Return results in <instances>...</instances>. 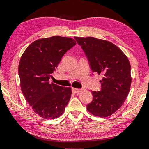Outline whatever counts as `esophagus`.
Masks as SVG:
<instances>
[{
  "label": "esophagus",
  "mask_w": 149,
  "mask_h": 149,
  "mask_svg": "<svg viewBox=\"0 0 149 149\" xmlns=\"http://www.w3.org/2000/svg\"><path fill=\"white\" fill-rule=\"evenodd\" d=\"M72 92L73 93H79V92H81V91L83 90L82 89H77V88H74V87H73V88L72 89Z\"/></svg>",
  "instance_id": "esophagus-1"
}]
</instances>
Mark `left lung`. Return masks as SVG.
<instances>
[{
  "mask_svg": "<svg viewBox=\"0 0 149 149\" xmlns=\"http://www.w3.org/2000/svg\"><path fill=\"white\" fill-rule=\"evenodd\" d=\"M90 63L93 72L102 74L100 91H91L93 100L87 110L93 115L107 117L120 109L132 83L131 66L126 55L113 42L88 36H74Z\"/></svg>",
  "mask_w": 149,
  "mask_h": 149,
  "instance_id": "1",
  "label": "left lung"
}]
</instances>
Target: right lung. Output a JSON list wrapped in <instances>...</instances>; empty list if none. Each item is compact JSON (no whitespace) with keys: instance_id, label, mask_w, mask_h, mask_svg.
<instances>
[{"instance_id":"obj_1","label":"right lung","mask_w":149,"mask_h":149,"mask_svg":"<svg viewBox=\"0 0 149 149\" xmlns=\"http://www.w3.org/2000/svg\"><path fill=\"white\" fill-rule=\"evenodd\" d=\"M75 44L73 38L64 36L40 38L32 42L20 58L22 91L34 112L43 119L60 117L70 100L71 87L50 83L49 79L64 54Z\"/></svg>"}]
</instances>
